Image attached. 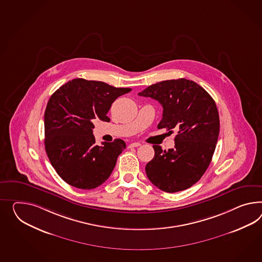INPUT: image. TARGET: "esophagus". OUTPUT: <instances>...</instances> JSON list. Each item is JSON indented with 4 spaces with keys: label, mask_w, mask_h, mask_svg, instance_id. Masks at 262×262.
<instances>
[{
    "label": "esophagus",
    "mask_w": 262,
    "mask_h": 262,
    "mask_svg": "<svg viewBox=\"0 0 262 262\" xmlns=\"http://www.w3.org/2000/svg\"><path fill=\"white\" fill-rule=\"evenodd\" d=\"M141 145L140 142H132L129 144V147H139Z\"/></svg>",
    "instance_id": "34e87169"
}]
</instances>
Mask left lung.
<instances>
[{"label":"left lung","instance_id":"obj_1","mask_svg":"<svg viewBox=\"0 0 262 262\" xmlns=\"http://www.w3.org/2000/svg\"><path fill=\"white\" fill-rule=\"evenodd\" d=\"M163 108L158 128L178 131L174 148L162 151L146 164L149 181L167 193L185 190L200 181L208 168L220 134V117L213 98L196 82L186 79L152 84L139 93Z\"/></svg>","mask_w":262,"mask_h":262}]
</instances>
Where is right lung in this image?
<instances>
[{
    "label": "right lung",
    "mask_w": 262,
    "mask_h": 262,
    "mask_svg": "<svg viewBox=\"0 0 262 262\" xmlns=\"http://www.w3.org/2000/svg\"><path fill=\"white\" fill-rule=\"evenodd\" d=\"M131 90L74 79L50 97L45 112L46 151L56 172L71 186L94 189L110 177L126 144L117 139L97 145L93 121H110L106 114L112 103Z\"/></svg>",
    "instance_id": "obj_1"
}]
</instances>
